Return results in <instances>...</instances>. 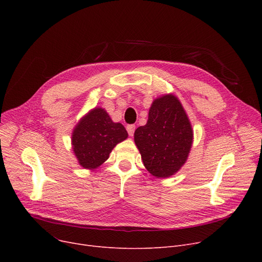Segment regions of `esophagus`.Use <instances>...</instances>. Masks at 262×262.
Segmentation results:
<instances>
[{
    "instance_id": "1",
    "label": "esophagus",
    "mask_w": 262,
    "mask_h": 262,
    "mask_svg": "<svg viewBox=\"0 0 262 262\" xmlns=\"http://www.w3.org/2000/svg\"><path fill=\"white\" fill-rule=\"evenodd\" d=\"M135 128H136V126L135 125H133V124H130V125H127L126 126V129H127V133H128V135L132 137L133 135H134V132H135Z\"/></svg>"
}]
</instances>
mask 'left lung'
<instances>
[{"label":"left lung","mask_w":262,"mask_h":262,"mask_svg":"<svg viewBox=\"0 0 262 262\" xmlns=\"http://www.w3.org/2000/svg\"><path fill=\"white\" fill-rule=\"evenodd\" d=\"M134 140L153 176L168 178L182 169L193 143V129L176 95L167 93L153 101L147 122L136 129Z\"/></svg>","instance_id":"obj_1"}]
</instances>
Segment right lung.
<instances>
[{
	"label": "right lung",
	"instance_id": "right-lung-1",
	"mask_svg": "<svg viewBox=\"0 0 262 262\" xmlns=\"http://www.w3.org/2000/svg\"><path fill=\"white\" fill-rule=\"evenodd\" d=\"M127 137L121 123L114 122L104 108L94 107L74 126L71 144L79 166L94 170L102 166L114 147Z\"/></svg>",
	"mask_w": 262,
	"mask_h": 262
}]
</instances>
